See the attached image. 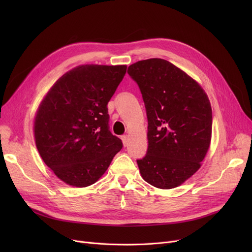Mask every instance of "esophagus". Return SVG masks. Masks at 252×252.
<instances>
[{
  "instance_id": "obj_1",
  "label": "esophagus",
  "mask_w": 252,
  "mask_h": 252,
  "mask_svg": "<svg viewBox=\"0 0 252 252\" xmlns=\"http://www.w3.org/2000/svg\"><path fill=\"white\" fill-rule=\"evenodd\" d=\"M122 140H123V143H124V146L127 147V145H128V137L127 136H123Z\"/></svg>"
}]
</instances>
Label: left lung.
Here are the masks:
<instances>
[{
    "label": "left lung",
    "mask_w": 252,
    "mask_h": 252,
    "mask_svg": "<svg viewBox=\"0 0 252 252\" xmlns=\"http://www.w3.org/2000/svg\"><path fill=\"white\" fill-rule=\"evenodd\" d=\"M148 118V149L137 160L144 181L173 189L200 168L209 149L213 111L205 91L194 78L164 59L128 66Z\"/></svg>",
    "instance_id": "left-lung-1"
}]
</instances>
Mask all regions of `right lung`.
I'll return each instance as SVG.
<instances>
[{
    "instance_id": "add662e5",
    "label": "right lung",
    "mask_w": 252,
    "mask_h": 252,
    "mask_svg": "<svg viewBox=\"0 0 252 252\" xmlns=\"http://www.w3.org/2000/svg\"><path fill=\"white\" fill-rule=\"evenodd\" d=\"M126 72V65H78L58 78L38 105L37 151L69 186L96 183L123 148L109 130L107 104Z\"/></svg>"
}]
</instances>
